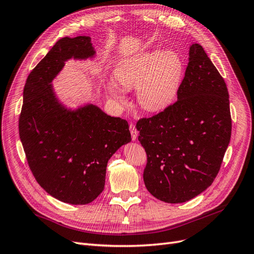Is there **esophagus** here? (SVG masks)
<instances>
[{
	"label": "esophagus",
	"instance_id": "34e87169",
	"mask_svg": "<svg viewBox=\"0 0 254 254\" xmlns=\"http://www.w3.org/2000/svg\"><path fill=\"white\" fill-rule=\"evenodd\" d=\"M129 130H130V135H132V139L133 140H136L137 139V136H138V130L136 128V127L134 125L130 124L129 125Z\"/></svg>",
	"mask_w": 254,
	"mask_h": 254
}]
</instances>
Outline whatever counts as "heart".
Instances as JSON below:
<instances>
[{
    "label": "heart",
    "instance_id": "heart-1",
    "mask_svg": "<svg viewBox=\"0 0 254 254\" xmlns=\"http://www.w3.org/2000/svg\"><path fill=\"white\" fill-rule=\"evenodd\" d=\"M184 74L179 53L172 50L142 52L121 61L114 76L126 89L136 88L139 106L147 112H160L176 100ZM117 100L124 101L125 94L118 87H110Z\"/></svg>",
    "mask_w": 254,
    "mask_h": 254
}]
</instances>
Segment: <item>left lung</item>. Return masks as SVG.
Here are the masks:
<instances>
[{
  "label": "left lung",
  "mask_w": 254,
  "mask_h": 254,
  "mask_svg": "<svg viewBox=\"0 0 254 254\" xmlns=\"http://www.w3.org/2000/svg\"><path fill=\"white\" fill-rule=\"evenodd\" d=\"M136 127L147 155L144 184L155 198L183 203L211 185L230 141L231 116L226 83L201 45L190 46L178 100Z\"/></svg>",
  "instance_id": "obj_1"
}]
</instances>
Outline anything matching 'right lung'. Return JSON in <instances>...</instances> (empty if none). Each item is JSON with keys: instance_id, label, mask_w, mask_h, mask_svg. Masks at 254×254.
Masks as SVG:
<instances>
[{"instance_id": "1", "label": "right lung", "mask_w": 254, "mask_h": 254, "mask_svg": "<svg viewBox=\"0 0 254 254\" xmlns=\"http://www.w3.org/2000/svg\"><path fill=\"white\" fill-rule=\"evenodd\" d=\"M90 36L63 37L28 76L18 132L30 170L53 198L72 205L95 200L105 189L107 165L130 142L127 121L87 103L65 107L51 83L73 59H93Z\"/></svg>"}]
</instances>
